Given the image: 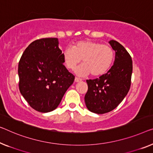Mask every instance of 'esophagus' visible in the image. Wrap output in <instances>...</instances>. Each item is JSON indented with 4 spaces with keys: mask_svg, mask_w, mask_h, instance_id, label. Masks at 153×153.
Listing matches in <instances>:
<instances>
[{
    "mask_svg": "<svg viewBox=\"0 0 153 153\" xmlns=\"http://www.w3.org/2000/svg\"><path fill=\"white\" fill-rule=\"evenodd\" d=\"M80 81H82V79L78 78V77H76V78H75V82H79Z\"/></svg>",
    "mask_w": 153,
    "mask_h": 153,
    "instance_id": "obj_1",
    "label": "esophagus"
}]
</instances>
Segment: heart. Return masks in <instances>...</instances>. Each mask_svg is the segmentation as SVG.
<instances>
[{
  "instance_id": "obj_1",
  "label": "heart",
  "mask_w": 153,
  "mask_h": 153,
  "mask_svg": "<svg viewBox=\"0 0 153 153\" xmlns=\"http://www.w3.org/2000/svg\"><path fill=\"white\" fill-rule=\"evenodd\" d=\"M66 67L74 70L82 60L83 65L76 70L77 76L84 77L90 74L94 77L101 76L108 71L112 65L114 52L112 48L92 40H82L74 47H67L62 53Z\"/></svg>"
}]
</instances>
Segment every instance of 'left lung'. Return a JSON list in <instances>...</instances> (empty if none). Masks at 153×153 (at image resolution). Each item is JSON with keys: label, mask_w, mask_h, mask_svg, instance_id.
Returning <instances> with one entry per match:
<instances>
[{"label": "left lung", "mask_w": 153, "mask_h": 153, "mask_svg": "<svg viewBox=\"0 0 153 153\" xmlns=\"http://www.w3.org/2000/svg\"><path fill=\"white\" fill-rule=\"evenodd\" d=\"M115 51L113 65L99 78L87 79L88 91L84 97L91 112L104 114L113 111L122 102L130 89L133 72L131 57L117 41L108 42Z\"/></svg>", "instance_id": "left-lung-1"}]
</instances>
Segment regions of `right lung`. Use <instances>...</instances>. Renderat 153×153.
<instances>
[{"label": "right lung", "instance_id": "right-lung-1", "mask_svg": "<svg viewBox=\"0 0 153 153\" xmlns=\"http://www.w3.org/2000/svg\"><path fill=\"white\" fill-rule=\"evenodd\" d=\"M57 38H42L27 47L18 64L20 93L41 113L56 109L75 76L66 69Z\"/></svg>", "mask_w": 153, "mask_h": 153}]
</instances>
